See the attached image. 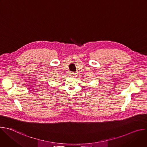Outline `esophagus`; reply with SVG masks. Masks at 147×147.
I'll return each instance as SVG.
<instances>
[{"instance_id":"34e87169","label":"esophagus","mask_w":147,"mask_h":147,"mask_svg":"<svg viewBox=\"0 0 147 147\" xmlns=\"http://www.w3.org/2000/svg\"><path fill=\"white\" fill-rule=\"evenodd\" d=\"M76 75V73L74 72H70L69 73V76H74Z\"/></svg>"}]
</instances>
